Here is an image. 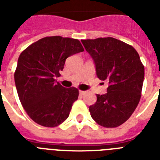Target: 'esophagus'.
<instances>
[{"label": "esophagus", "mask_w": 160, "mask_h": 160, "mask_svg": "<svg viewBox=\"0 0 160 160\" xmlns=\"http://www.w3.org/2000/svg\"><path fill=\"white\" fill-rule=\"evenodd\" d=\"M85 91H84V90H80V95H85Z\"/></svg>", "instance_id": "obj_1"}]
</instances>
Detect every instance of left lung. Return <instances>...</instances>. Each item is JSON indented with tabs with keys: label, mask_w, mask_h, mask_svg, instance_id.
Instances as JSON below:
<instances>
[{
	"label": "left lung",
	"mask_w": 160,
	"mask_h": 160,
	"mask_svg": "<svg viewBox=\"0 0 160 160\" xmlns=\"http://www.w3.org/2000/svg\"><path fill=\"white\" fill-rule=\"evenodd\" d=\"M95 61L96 75L106 80L105 95L89 108L92 119L105 128L124 124L136 109L141 97L144 66L132 46L113 37L81 40Z\"/></svg>",
	"instance_id": "left-lung-1"
}]
</instances>
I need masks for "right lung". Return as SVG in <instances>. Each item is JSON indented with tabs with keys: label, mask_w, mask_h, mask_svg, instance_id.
I'll return each instance as SVG.
<instances>
[{
	"label": "right lung",
	"mask_w": 160,
	"mask_h": 160,
	"mask_svg": "<svg viewBox=\"0 0 160 160\" xmlns=\"http://www.w3.org/2000/svg\"><path fill=\"white\" fill-rule=\"evenodd\" d=\"M81 51L79 40L55 36L44 37L21 52L15 83L21 105L33 121L56 127L67 119L79 90L63 87L55 77L60 76L65 60Z\"/></svg>",
	"instance_id": "1"
}]
</instances>
